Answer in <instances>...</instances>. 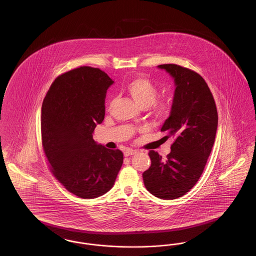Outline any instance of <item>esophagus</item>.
<instances>
[{"instance_id":"1","label":"esophagus","mask_w":256,"mask_h":256,"mask_svg":"<svg viewBox=\"0 0 256 256\" xmlns=\"http://www.w3.org/2000/svg\"><path fill=\"white\" fill-rule=\"evenodd\" d=\"M136 152H136V150H134L128 148V150H124V156H134V154H135Z\"/></svg>"}]
</instances>
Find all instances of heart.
Wrapping results in <instances>:
<instances>
[{"instance_id": "b5f03b06", "label": "heart", "mask_w": 256, "mask_h": 256, "mask_svg": "<svg viewBox=\"0 0 256 256\" xmlns=\"http://www.w3.org/2000/svg\"><path fill=\"white\" fill-rule=\"evenodd\" d=\"M126 91L135 100V102L141 108L150 106L156 100L158 91L156 86L146 78L136 76L130 80L126 86ZM114 100H110V108H112ZM156 111L159 114H165L168 111V106L164 102L154 104Z\"/></svg>"}]
</instances>
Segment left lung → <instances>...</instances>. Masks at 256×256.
Returning a JSON list of instances; mask_svg holds the SVG:
<instances>
[{
	"instance_id": "left-lung-1",
	"label": "left lung",
	"mask_w": 256,
	"mask_h": 256,
	"mask_svg": "<svg viewBox=\"0 0 256 256\" xmlns=\"http://www.w3.org/2000/svg\"><path fill=\"white\" fill-rule=\"evenodd\" d=\"M174 82L170 115L161 128L174 138L163 159L154 150L150 167L143 172L146 190L162 200L182 196L194 187L206 165L215 142L218 113L206 80L194 71L176 64H162Z\"/></svg>"
}]
</instances>
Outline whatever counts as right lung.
<instances>
[{
  "label": "right lung",
  "mask_w": 256,
  "mask_h": 256,
  "mask_svg": "<svg viewBox=\"0 0 256 256\" xmlns=\"http://www.w3.org/2000/svg\"><path fill=\"white\" fill-rule=\"evenodd\" d=\"M114 82L84 66L56 78L42 104V145L56 180L74 195L95 198L113 187L124 160L120 150L98 144L93 132L104 119Z\"/></svg>",
  "instance_id": "1"
}]
</instances>
